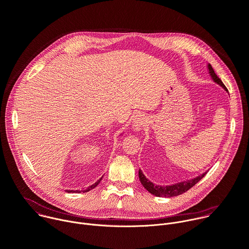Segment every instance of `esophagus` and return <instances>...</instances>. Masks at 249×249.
Listing matches in <instances>:
<instances>
[{
  "label": "esophagus",
  "mask_w": 249,
  "mask_h": 249,
  "mask_svg": "<svg viewBox=\"0 0 249 249\" xmlns=\"http://www.w3.org/2000/svg\"><path fill=\"white\" fill-rule=\"evenodd\" d=\"M146 122V117L142 114V113H139L137 115L134 116V119H133V128L135 131H140L142 129V127L144 126Z\"/></svg>",
  "instance_id": "obj_1"
}]
</instances>
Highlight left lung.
<instances>
[{
    "instance_id": "left-lung-1",
    "label": "left lung",
    "mask_w": 249,
    "mask_h": 249,
    "mask_svg": "<svg viewBox=\"0 0 249 249\" xmlns=\"http://www.w3.org/2000/svg\"><path fill=\"white\" fill-rule=\"evenodd\" d=\"M208 69H209V74L211 76V78L213 79V81L215 83H217L218 85H220L222 88H224V90H226L228 92V89L226 88V86L224 85V83L221 81V79L216 75V73L214 72V69L212 68L211 64H208ZM207 172L194 178L191 180H187V181H183L181 183H177L171 186H159V185H154L153 183H151L150 181H148L146 179V177L142 174V170H139V178L140 181L142 183V185L143 186V188L150 193L151 195L158 196V197H172V196H180L184 193H186L187 191H189L190 189H192L196 183H198L205 175Z\"/></svg>"
}]
</instances>
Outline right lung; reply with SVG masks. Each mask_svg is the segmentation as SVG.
<instances>
[{"label":"right lung","mask_w":249,"mask_h":249,"mask_svg":"<svg viewBox=\"0 0 249 249\" xmlns=\"http://www.w3.org/2000/svg\"><path fill=\"white\" fill-rule=\"evenodd\" d=\"M101 181H102V178H101L100 180H98V181H97V182H96L94 185L90 186V187H89L87 190H85V191H82V190H81V191H66V192H67V193H82V192H83V193H87V192H89V191H91V190L95 189V188H96V187L99 185V183H100Z\"/></svg>","instance_id":"1"}]
</instances>
